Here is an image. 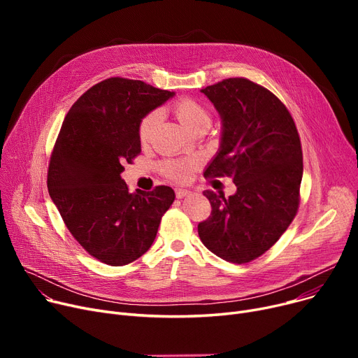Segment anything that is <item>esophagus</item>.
I'll list each match as a JSON object with an SVG mask.
<instances>
[{"label":"esophagus","mask_w":358,"mask_h":358,"mask_svg":"<svg viewBox=\"0 0 358 358\" xmlns=\"http://www.w3.org/2000/svg\"><path fill=\"white\" fill-rule=\"evenodd\" d=\"M189 194H192V192H190V190H185V189H177V190H176V196H177V199L187 197Z\"/></svg>","instance_id":"1"}]
</instances>
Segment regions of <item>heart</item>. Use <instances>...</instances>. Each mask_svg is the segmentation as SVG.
<instances>
[{"label": "heart", "instance_id": "1", "mask_svg": "<svg viewBox=\"0 0 358 358\" xmlns=\"http://www.w3.org/2000/svg\"><path fill=\"white\" fill-rule=\"evenodd\" d=\"M174 115L178 119V122L189 130L196 131L197 129H209L212 123L210 111L206 108L201 103L193 100V99H180L174 107ZM161 119V111L154 110L148 113V115L141 120L138 135L139 141L142 143H148L154 135V130ZM164 171L168 177L174 180H185L190 176L192 171V161L178 159V161H168L164 164Z\"/></svg>", "mask_w": 358, "mask_h": 358}]
</instances>
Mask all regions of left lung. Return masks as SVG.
<instances>
[{"mask_svg": "<svg viewBox=\"0 0 358 358\" xmlns=\"http://www.w3.org/2000/svg\"><path fill=\"white\" fill-rule=\"evenodd\" d=\"M217 110L220 146L204 177H232L236 192L206 190L212 215L199 223L204 247L243 264L268 251L299 208L302 146L286 106L245 78H228L200 90Z\"/></svg>", "mask_w": 358, "mask_h": 358, "instance_id": "left-lung-1", "label": "left lung"}]
</instances>
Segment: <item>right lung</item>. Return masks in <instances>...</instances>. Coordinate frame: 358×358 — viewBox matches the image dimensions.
<instances>
[{"label":"right lung","mask_w":358,"mask_h":358,"mask_svg":"<svg viewBox=\"0 0 358 358\" xmlns=\"http://www.w3.org/2000/svg\"><path fill=\"white\" fill-rule=\"evenodd\" d=\"M174 91L108 78L73 103L50 157L48 190L81 247L108 266H126L152 245L176 193L168 185L129 193L120 174L141 154V120Z\"/></svg>","instance_id":"add662e5"}]
</instances>
